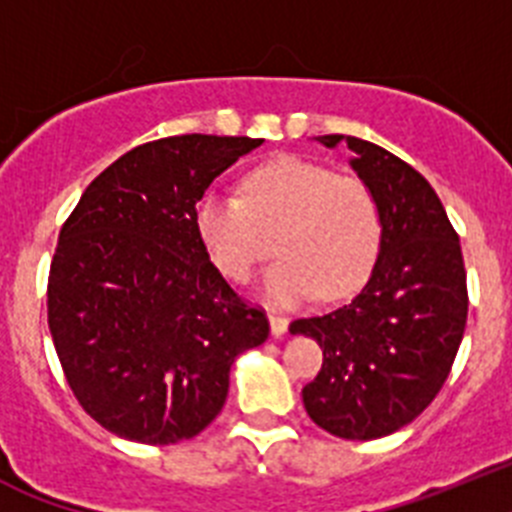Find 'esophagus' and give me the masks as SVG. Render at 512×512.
<instances>
[{
  "mask_svg": "<svg viewBox=\"0 0 512 512\" xmlns=\"http://www.w3.org/2000/svg\"><path fill=\"white\" fill-rule=\"evenodd\" d=\"M268 319H270V330H273L275 337H281L283 332L288 330V317H283V314H278V311H270Z\"/></svg>",
  "mask_w": 512,
  "mask_h": 512,
  "instance_id": "1",
  "label": "esophagus"
}]
</instances>
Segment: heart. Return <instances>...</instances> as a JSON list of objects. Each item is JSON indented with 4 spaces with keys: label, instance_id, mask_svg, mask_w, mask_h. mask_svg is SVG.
<instances>
[{
    "label": "heart",
    "instance_id": "1",
    "mask_svg": "<svg viewBox=\"0 0 512 512\" xmlns=\"http://www.w3.org/2000/svg\"><path fill=\"white\" fill-rule=\"evenodd\" d=\"M195 226L216 268L250 281L257 265L281 252L265 275V293L296 304L319 291L340 299L366 281L381 247V211L361 177L283 157L244 177L242 198L208 193Z\"/></svg>",
    "mask_w": 512,
    "mask_h": 512
}]
</instances>
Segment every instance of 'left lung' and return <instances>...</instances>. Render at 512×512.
Wrapping results in <instances>:
<instances>
[{
    "label": "left lung",
    "instance_id": "1",
    "mask_svg": "<svg viewBox=\"0 0 512 512\" xmlns=\"http://www.w3.org/2000/svg\"><path fill=\"white\" fill-rule=\"evenodd\" d=\"M317 141L337 146L342 136ZM345 141L379 201V257L353 301L288 330L322 348V368L301 391L311 420L337 438L373 441L415 420L446 384L469 293L459 234L430 182L371 141Z\"/></svg>",
    "mask_w": 512,
    "mask_h": 512
}]
</instances>
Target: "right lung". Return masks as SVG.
Segmentation results:
<instances>
[{
    "label": "right lung",
    "instance_id": "right-lung-1",
    "mask_svg": "<svg viewBox=\"0 0 512 512\" xmlns=\"http://www.w3.org/2000/svg\"><path fill=\"white\" fill-rule=\"evenodd\" d=\"M262 139L170 136L115 159L59 231L48 330L82 410L149 446L211 425L239 353L268 340L265 309L208 260L195 206Z\"/></svg>",
    "mask_w": 512,
    "mask_h": 512
}]
</instances>
